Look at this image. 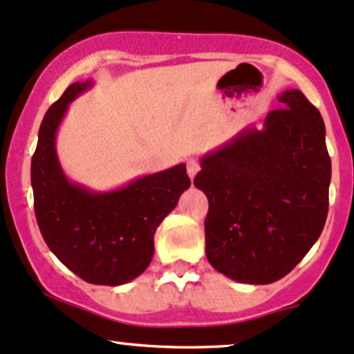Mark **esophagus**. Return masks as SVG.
Wrapping results in <instances>:
<instances>
[{
  "instance_id": "obj_1",
  "label": "esophagus",
  "mask_w": 354,
  "mask_h": 354,
  "mask_svg": "<svg viewBox=\"0 0 354 354\" xmlns=\"http://www.w3.org/2000/svg\"><path fill=\"white\" fill-rule=\"evenodd\" d=\"M200 169H201L200 161H198L196 158H189V160H186V171H188V176L191 180L196 176V173L200 171Z\"/></svg>"
}]
</instances>
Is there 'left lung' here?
Segmentation results:
<instances>
[{"instance_id":"1","label":"left lung","mask_w":354,"mask_h":354,"mask_svg":"<svg viewBox=\"0 0 354 354\" xmlns=\"http://www.w3.org/2000/svg\"><path fill=\"white\" fill-rule=\"evenodd\" d=\"M263 129L241 131L206 154L194 186L209 203L206 258L239 283L281 279L319 238L331 160L319 111L299 89L279 95Z\"/></svg>"}]
</instances>
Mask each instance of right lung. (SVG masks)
I'll return each instance as SVG.
<instances>
[{"label": "right lung", "instance_id": "add662e5", "mask_svg": "<svg viewBox=\"0 0 354 354\" xmlns=\"http://www.w3.org/2000/svg\"><path fill=\"white\" fill-rule=\"evenodd\" d=\"M89 86L91 81L73 83L43 118L31 158L35 214L48 248L64 266L91 284L118 286L151 263L156 228L191 181L185 165L108 193L68 180L56 156V131L68 104Z\"/></svg>", "mask_w": 354, "mask_h": 354}]
</instances>
